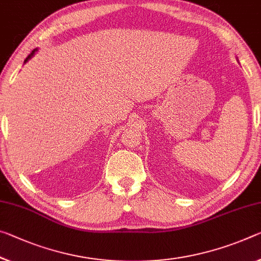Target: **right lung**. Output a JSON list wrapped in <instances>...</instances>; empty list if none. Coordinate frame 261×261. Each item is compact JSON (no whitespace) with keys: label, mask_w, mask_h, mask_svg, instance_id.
<instances>
[{"label":"right lung","mask_w":261,"mask_h":261,"mask_svg":"<svg viewBox=\"0 0 261 261\" xmlns=\"http://www.w3.org/2000/svg\"><path fill=\"white\" fill-rule=\"evenodd\" d=\"M36 51H37V48H36V49H34V51H32V52L30 53V55H29V56H28V58H27V59H25V60H24V63H27V61H28L29 59H30V58H32V57H34V55H35V52H36Z\"/></svg>","instance_id":"obj_1"}]
</instances>
